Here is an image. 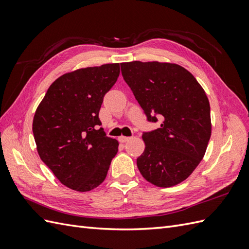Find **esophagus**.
Returning a JSON list of instances; mask_svg holds the SVG:
<instances>
[{"instance_id": "1", "label": "esophagus", "mask_w": 249, "mask_h": 249, "mask_svg": "<svg viewBox=\"0 0 249 249\" xmlns=\"http://www.w3.org/2000/svg\"><path fill=\"white\" fill-rule=\"evenodd\" d=\"M130 138L129 137H125V136H120L119 137V141L122 142V143H125V142H127Z\"/></svg>"}]
</instances>
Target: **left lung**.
<instances>
[{
    "mask_svg": "<svg viewBox=\"0 0 249 249\" xmlns=\"http://www.w3.org/2000/svg\"><path fill=\"white\" fill-rule=\"evenodd\" d=\"M122 75L149 122L160 128L143 133L144 152L137 166L147 182L171 187L186 179L202 160L212 133L208 96L196 78L173 63H121Z\"/></svg>",
    "mask_w": 249,
    "mask_h": 249,
    "instance_id": "left-lung-1",
    "label": "left lung"
}]
</instances>
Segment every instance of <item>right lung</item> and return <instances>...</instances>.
Returning <instances> with one entry per match:
<instances>
[{
    "label": "right lung",
    "mask_w": 249,
    "mask_h": 249,
    "mask_svg": "<svg viewBox=\"0 0 249 249\" xmlns=\"http://www.w3.org/2000/svg\"><path fill=\"white\" fill-rule=\"evenodd\" d=\"M120 64L80 68L49 87L33 120L37 152L59 181L77 192L102 184L118 140L105 134L98 118L105 94L114 86Z\"/></svg>",
    "instance_id": "1"
}]
</instances>
